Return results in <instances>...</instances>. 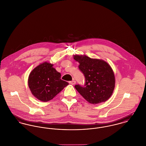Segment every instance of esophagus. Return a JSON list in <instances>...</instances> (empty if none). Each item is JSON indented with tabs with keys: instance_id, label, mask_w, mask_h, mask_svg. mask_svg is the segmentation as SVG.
Returning <instances> with one entry per match:
<instances>
[{
	"instance_id": "34e87169",
	"label": "esophagus",
	"mask_w": 146,
	"mask_h": 146,
	"mask_svg": "<svg viewBox=\"0 0 146 146\" xmlns=\"http://www.w3.org/2000/svg\"><path fill=\"white\" fill-rule=\"evenodd\" d=\"M69 83H70V84H71V85H75V84H76V81H74V80H72V81H70Z\"/></svg>"
}]
</instances>
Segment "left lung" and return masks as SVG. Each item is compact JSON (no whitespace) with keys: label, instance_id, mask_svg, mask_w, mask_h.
Masks as SVG:
<instances>
[{"label":"left lung","instance_id":"left-lung-1","mask_svg":"<svg viewBox=\"0 0 146 146\" xmlns=\"http://www.w3.org/2000/svg\"><path fill=\"white\" fill-rule=\"evenodd\" d=\"M79 62L78 68L85 77V85L75 88L89 103L95 105L104 102L112 95L115 77L111 66L101 59L90 58L85 55H74Z\"/></svg>","mask_w":146,"mask_h":146}]
</instances>
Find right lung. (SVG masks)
<instances>
[{
  "label": "right lung",
  "mask_w": 146,
  "mask_h": 146,
  "mask_svg": "<svg viewBox=\"0 0 146 146\" xmlns=\"http://www.w3.org/2000/svg\"><path fill=\"white\" fill-rule=\"evenodd\" d=\"M68 85L61 79V74L46 61L41 63L30 73L28 86L33 95L40 101L52 100Z\"/></svg>",
  "instance_id": "obj_1"
}]
</instances>
